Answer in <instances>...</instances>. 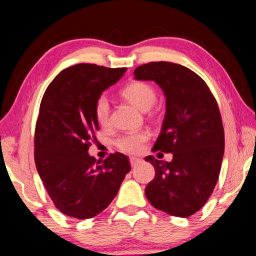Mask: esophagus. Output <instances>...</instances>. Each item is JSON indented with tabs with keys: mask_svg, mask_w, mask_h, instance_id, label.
<instances>
[{
	"mask_svg": "<svg viewBox=\"0 0 256 256\" xmlns=\"http://www.w3.org/2000/svg\"><path fill=\"white\" fill-rule=\"evenodd\" d=\"M129 162H130L132 167H135L138 162H141V160L138 159V158H130V159H129Z\"/></svg>",
	"mask_w": 256,
	"mask_h": 256,
	"instance_id": "esophagus-1",
	"label": "esophagus"
}]
</instances>
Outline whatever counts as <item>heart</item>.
Listing matches in <instances>:
<instances>
[{"label":"heart","mask_w":256,"mask_h":256,"mask_svg":"<svg viewBox=\"0 0 256 256\" xmlns=\"http://www.w3.org/2000/svg\"><path fill=\"white\" fill-rule=\"evenodd\" d=\"M121 96L136 108L142 112H147L156 103V91L150 83L142 80H134L123 88L121 90ZM109 100L104 94H100L94 103V116H96L97 122L103 127H106L109 124ZM148 138H150V134L147 132L126 134L120 136L115 141V144L121 152L138 154L144 150V142L148 140Z\"/></svg>","instance_id":"b5f03b06"}]
</instances>
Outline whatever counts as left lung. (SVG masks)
I'll return each instance as SVG.
<instances>
[{
    "mask_svg": "<svg viewBox=\"0 0 256 256\" xmlns=\"http://www.w3.org/2000/svg\"><path fill=\"white\" fill-rule=\"evenodd\" d=\"M134 76L156 82L165 94V118L153 150L173 154L170 162L144 158L156 168L144 190L147 200L168 215H194L212 194L224 153V129L215 97L200 76L174 62H148L135 68Z\"/></svg>",
    "mask_w": 256,
    "mask_h": 256,
    "instance_id": "left-lung-1",
    "label": "left lung"
}]
</instances>
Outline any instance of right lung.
Here are the masks:
<instances>
[{"mask_svg": "<svg viewBox=\"0 0 256 256\" xmlns=\"http://www.w3.org/2000/svg\"><path fill=\"white\" fill-rule=\"evenodd\" d=\"M126 68L77 64L51 82L40 103L34 160L56 208L66 216L92 218L118 194L130 171L127 156L114 153L96 162L88 150L100 129L94 103Z\"/></svg>", "mask_w": 256, "mask_h": 256, "instance_id": "obj_1", "label": "right lung"}]
</instances>
